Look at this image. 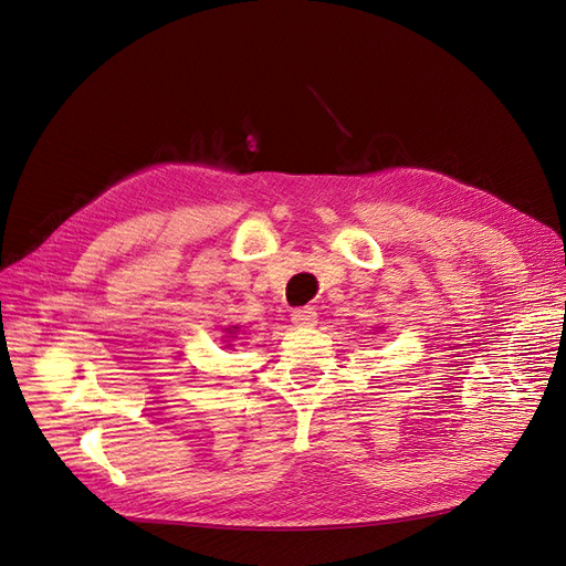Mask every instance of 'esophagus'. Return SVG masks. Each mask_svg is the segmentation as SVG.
Instances as JSON below:
<instances>
[{"label": "esophagus", "instance_id": "34e87169", "mask_svg": "<svg viewBox=\"0 0 566 566\" xmlns=\"http://www.w3.org/2000/svg\"><path fill=\"white\" fill-rule=\"evenodd\" d=\"M291 321L298 325V328H312V325L318 323V314L314 312V307H298L291 312Z\"/></svg>", "mask_w": 566, "mask_h": 566}]
</instances>
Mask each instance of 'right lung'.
I'll return each mask as SVG.
<instances>
[{"label": "right lung", "mask_w": 566, "mask_h": 566, "mask_svg": "<svg viewBox=\"0 0 566 566\" xmlns=\"http://www.w3.org/2000/svg\"><path fill=\"white\" fill-rule=\"evenodd\" d=\"M229 331H231V328H229ZM233 331H235V328H233ZM231 335H233V333H231Z\"/></svg>", "instance_id": "right-lung-1"}]
</instances>
